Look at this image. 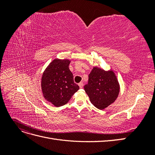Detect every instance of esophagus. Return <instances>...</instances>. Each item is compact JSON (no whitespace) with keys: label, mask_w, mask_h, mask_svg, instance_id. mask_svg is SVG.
I'll list each match as a JSON object with an SVG mask.
<instances>
[{"label":"esophagus","mask_w":155,"mask_h":155,"mask_svg":"<svg viewBox=\"0 0 155 155\" xmlns=\"http://www.w3.org/2000/svg\"><path fill=\"white\" fill-rule=\"evenodd\" d=\"M78 85H79V88H83V83H82V82H80L79 83V84H78Z\"/></svg>","instance_id":"1"}]
</instances>
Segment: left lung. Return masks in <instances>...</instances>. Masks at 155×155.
<instances>
[{
	"label": "left lung",
	"mask_w": 155,
	"mask_h": 155,
	"mask_svg": "<svg viewBox=\"0 0 155 155\" xmlns=\"http://www.w3.org/2000/svg\"><path fill=\"white\" fill-rule=\"evenodd\" d=\"M120 83L112 70L93 67L88 75V84L84 86L91 104L99 109H104L115 101L120 92Z\"/></svg>",
	"instance_id": "8db88e82"
}]
</instances>
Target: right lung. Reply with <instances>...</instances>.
I'll return each mask as SVG.
<instances>
[{"label":"right lung","mask_w":155,"mask_h":155,"mask_svg":"<svg viewBox=\"0 0 155 155\" xmlns=\"http://www.w3.org/2000/svg\"><path fill=\"white\" fill-rule=\"evenodd\" d=\"M71 60L55 59L46 68L41 78V91L45 99L55 107L64 105L79 90L68 66Z\"/></svg>","instance_id":"add662e5"}]
</instances>
